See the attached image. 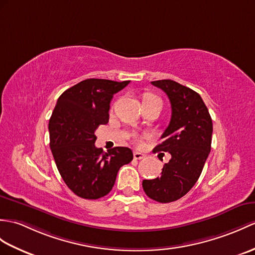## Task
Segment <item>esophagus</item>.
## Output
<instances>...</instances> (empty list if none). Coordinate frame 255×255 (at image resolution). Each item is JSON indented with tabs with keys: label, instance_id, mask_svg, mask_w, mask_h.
<instances>
[{
	"label": "esophagus",
	"instance_id": "1",
	"mask_svg": "<svg viewBox=\"0 0 255 255\" xmlns=\"http://www.w3.org/2000/svg\"><path fill=\"white\" fill-rule=\"evenodd\" d=\"M144 154H142V153L141 152H137V151H135V152H133V157L135 158V159H142V158H144Z\"/></svg>",
	"mask_w": 255,
	"mask_h": 255
}]
</instances>
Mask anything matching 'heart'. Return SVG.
Here are the masks:
<instances>
[{
    "label": "heart",
    "instance_id": "b5f03b06",
    "mask_svg": "<svg viewBox=\"0 0 255 255\" xmlns=\"http://www.w3.org/2000/svg\"><path fill=\"white\" fill-rule=\"evenodd\" d=\"M151 99H155V97H154V96H151V94H146V96L144 97V100H143V101L151 100Z\"/></svg>",
    "mask_w": 255,
    "mask_h": 255
}]
</instances>
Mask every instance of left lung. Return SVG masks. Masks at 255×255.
<instances>
[{
	"instance_id": "left-lung-1",
	"label": "left lung",
	"mask_w": 255,
	"mask_h": 255,
	"mask_svg": "<svg viewBox=\"0 0 255 255\" xmlns=\"http://www.w3.org/2000/svg\"><path fill=\"white\" fill-rule=\"evenodd\" d=\"M167 94L171 105L168 127L162 142L153 152H168L171 158L164 164L162 175L143 180L147 197L159 203H169L187 194L198 181L211 151L213 124L200 94L170 79L152 81Z\"/></svg>"
}]
</instances>
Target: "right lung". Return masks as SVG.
<instances>
[{"label": "right lung", "mask_w": 255, "mask_h": 255, "mask_svg": "<svg viewBox=\"0 0 255 255\" xmlns=\"http://www.w3.org/2000/svg\"><path fill=\"white\" fill-rule=\"evenodd\" d=\"M129 82L82 80L61 94L53 111L49 122L52 154L65 183L82 199L108 194L118 170L132 161L129 147L116 146L104 153L94 145L96 130L109 123L113 96Z\"/></svg>", "instance_id": "obj_1"}]
</instances>
